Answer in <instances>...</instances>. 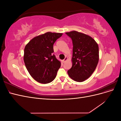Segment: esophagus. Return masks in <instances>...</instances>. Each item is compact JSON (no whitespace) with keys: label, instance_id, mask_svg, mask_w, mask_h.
<instances>
[{"label":"esophagus","instance_id":"1","mask_svg":"<svg viewBox=\"0 0 121 121\" xmlns=\"http://www.w3.org/2000/svg\"><path fill=\"white\" fill-rule=\"evenodd\" d=\"M68 60V57H65V59L63 60V63H65V62L67 60Z\"/></svg>","mask_w":121,"mask_h":121}]
</instances>
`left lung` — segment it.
I'll list each match as a JSON object with an SVG mask.
<instances>
[{"instance_id":"1","label":"left lung","mask_w":121,"mask_h":121,"mask_svg":"<svg viewBox=\"0 0 121 121\" xmlns=\"http://www.w3.org/2000/svg\"><path fill=\"white\" fill-rule=\"evenodd\" d=\"M72 40V67L68 74L74 81L81 82L91 76L99 60V48L90 36L76 31L65 33Z\"/></svg>"}]
</instances>
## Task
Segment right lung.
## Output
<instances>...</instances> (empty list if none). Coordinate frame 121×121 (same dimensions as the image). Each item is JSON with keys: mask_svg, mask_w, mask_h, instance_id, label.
Listing matches in <instances>:
<instances>
[{"mask_svg": "<svg viewBox=\"0 0 121 121\" xmlns=\"http://www.w3.org/2000/svg\"><path fill=\"white\" fill-rule=\"evenodd\" d=\"M63 33L46 32L31 39L24 49V61L32 77L40 83L52 82L60 62L53 54V44Z\"/></svg>", "mask_w": 121, "mask_h": 121, "instance_id": "obj_1", "label": "right lung"}]
</instances>
